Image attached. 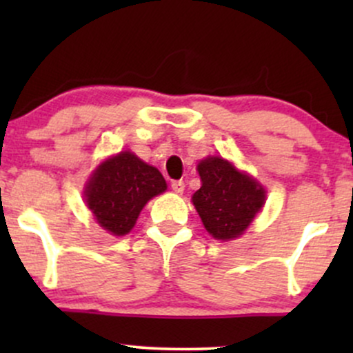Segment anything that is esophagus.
<instances>
[{
    "mask_svg": "<svg viewBox=\"0 0 353 353\" xmlns=\"http://www.w3.org/2000/svg\"><path fill=\"white\" fill-rule=\"evenodd\" d=\"M171 188H172L174 192H177V194H182V192H184V188H185V184H184V182H182V181H172Z\"/></svg>",
    "mask_w": 353,
    "mask_h": 353,
    "instance_id": "34e87169",
    "label": "esophagus"
}]
</instances>
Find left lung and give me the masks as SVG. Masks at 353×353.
<instances>
[{
  "instance_id": "8db88e82",
  "label": "left lung",
  "mask_w": 353,
  "mask_h": 353,
  "mask_svg": "<svg viewBox=\"0 0 353 353\" xmlns=\"http://www.w3.org/2000/svg\"><path fill=\"white\" fill-rule=\"evenodd\" d=\"M201 189L192 204L208 232L217 241L241 237L265 202V189L249 174L217 156L197 164Z\"/></svg>"
}]
</instances>
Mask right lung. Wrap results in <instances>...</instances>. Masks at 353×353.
I'll return each mask as SVG.
<instances>
[{"label":"right lung","mask_w":353,"mask_h":353,"mask_svg":"<svg viewBox=\"0 0 353 353\" xmlns=\"http://www.w3.org/2000/svg\"><path fill=\"white\" fill-rule=\"evenodd\" d=\"M165 189L168 184L156 168L123 151L96 168L84 188V199L101 228L112 236H125L148 201Z\"/></svg>","instance_id":"obj_1"}]
</instances>
